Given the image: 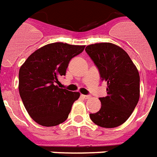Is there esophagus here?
<instances>
[{
  "mask_svg": "<svg viewBox=\"0 0 157 157\" xmlns=\"http://www.w3.org/2000/svg\"><path fill=\"white\" fill-rule=\"evenodd\" d=\"M81 97L83 99H85V100H87V99L90 98V95H85V94H82L81 95Z\"/></svg>",
  "mask_w": 157,
  "mask_h": 157,
  "instance_id": "esophagus-1",
  "label": "esophagus"
}]
</instances>
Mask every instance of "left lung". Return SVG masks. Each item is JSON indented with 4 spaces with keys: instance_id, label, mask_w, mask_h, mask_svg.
<instances>
[{
    "instance_id": "obj_1",
    "label": "left lung",
    "mask_w": 157,
    "mask_h": 157,
    "mask_svg": "<svg viewBox=\"0 0 157 157\" xmlns=\"http://www.w3.org/2000/svg\"><path fill=\"white\" fill-rule=\"evenodd\" d=\"M85 51L107 83V95L100 98L101 107L90 114L92 122L102 128H116L126 122L140 99V74L123 49L112 43H96Z\"/></svg>"
}]
</instances>
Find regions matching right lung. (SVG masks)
I'll use <instances>...</instances> for the list:
<instances>
[{"label":"right lung","instance_id":"add662e5","mask_svg":"<svg viewBox=\"0 0 157 157\" xmlns=\"http://www.w3.org/2000/svg\"><path fill=\"white\" fill-rule=\"evenodd\" d=\"M85 45L56 42L33 52L19 69L18 90L25 109L34 122L45 127L66 121L78 92L59 88L58 78L66 74L70 60Z\"/></svg>","mask_w":157,"mask_h":157}]
</instances>
